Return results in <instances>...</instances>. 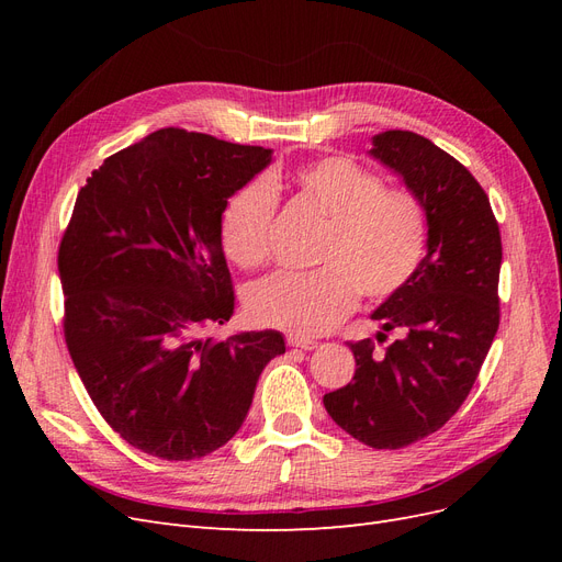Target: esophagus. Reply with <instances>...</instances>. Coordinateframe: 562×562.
<instances>
[{
	"label": "esophagus",
	"instance_id": "34e87169",
	"mask_svg": "<svg viewBox=\"0 0 562 562\" xmlns=\"http://www.w3.org/2000/svg\"><path fill=\"white\" fill-rule=\"evenodd\" d=\"M285 342H288V347L304 349V351H310V349H314V347H316L314 339H310V337H302V335H288V337H285Z\"/></svg>",
	"mask_w": 562,
	"mask_h": 562
}]
</instances>
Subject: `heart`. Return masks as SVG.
<instances>
[{"mask_svg":"<svg viewBox=\"0 0 562 562\" xmlns=\"http://www.w3.org/2000/svg\"><path fill=\"white\" fill-rule=\"evenodd\" d=\"M295 182L328 217L316 271H277L255 283L246 307L255 323L293 335L333 330L356 307V293L380 302L396 295L419 269L429 225L422 201L411 192L386 190V182L347 157L304 164ZM279 190L258 176L236 190L220 217V236L241 267L260 265L269 252V232Z\"/></svg>","mask_w":562,"mask_h":562,"instance_id":"b5f03b06","label":"heart"}]
</instances>
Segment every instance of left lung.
Returning <instances> with one entry per match:
<instances>
[{
    "label": "left lung",
    "mask_w": 562,
    "mask_h": 562,
    "mask_svg": "<svg viewBox=\"0 0 562 562\" xmlns=\"http://www.w3.org/2000/svg\"><path fill=\"white\" fill-rule=\"evenodd\" d=\"M370 155L396 171L427 211V255L415 277L372 312L398 337L375 351L349 342L353 380L323 396L337 427L375 450L438 431L479 378L499 328L502 236L490 199L467 168L413 131H384Z\"/></svg>",
    "instance_id": "left-lung-1"
}]
</instances>
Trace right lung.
I'll return each mask as SVG.
<instances>
[{
	"mask_svg": "<svg viewBox=\"0 0 562 562\" xmlns=\"http://www.w3.org/2000/svg\"><path fill=\"white\" fill-rule=\"evenodd\" d=\"M269 161L265 147L161 128L77 194L58 248L67 351L98 413L151 457L223 448L285 351L279 330L201 337L234 314L223 209Z\"/></svg>",
	"mask_w": 562,
	"mask_h": 562,
	"instance_id": "obj_1",
	"label": "right lung"
}]
</instances>
